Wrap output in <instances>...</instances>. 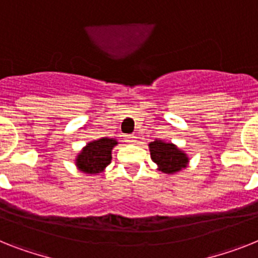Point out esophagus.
Masks as SVG:
<instances>
[{
  "instance_id": "obj_1",
  "label": "esophagus",
  "mask_w": 258,
  "mask_h": 258,
  "mask_svg": "<svg viewBox=\"0 0 258 258\" xmlns=\"http://www.w3.org/2000/svg\"><path fill=\"white\" fill-rule=\"evenodd\" d=\"M125 141L132 144V142L136 141V136H133V134H127V136H125Z\"/></svg>"
}]
</instances>
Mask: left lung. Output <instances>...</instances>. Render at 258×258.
I'll return each mask as SVG.
<instances>
[{"label": "left lung", "instance_id": "8db88e82", "mask_svg": "<svg viewBox=\"0 0 258 258\" xmlns=\"http://www.w3.org/2000/svg\"><path fill=\"white\" fill-rule=\"evenodd\" d=\"M149 150L153 162L158 166L159 171L165 174H175L187 167L188 163L187 154L171 142L155 140L149 144Z\"/></svg>", "mask_w": 258, "mask_h": 258}]
</instances>
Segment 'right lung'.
<instances>
[{
	"label": "right lung",
	"mask_w": 258,
	"mask_h": 258,
	"mask_svg": "<svg viewBox=\"0 0 258 258\" xmlns=\"http://www.w3.org/2000/svg\"><path fill=\"white\" fill-rule=\"evenodd\" d=\"M118 142L114 138H100L88 142L76 157V166L86 174H100L112 161V150Z\"/></svg>",
	"instance_id": "obj_1"
}]
</instances>
